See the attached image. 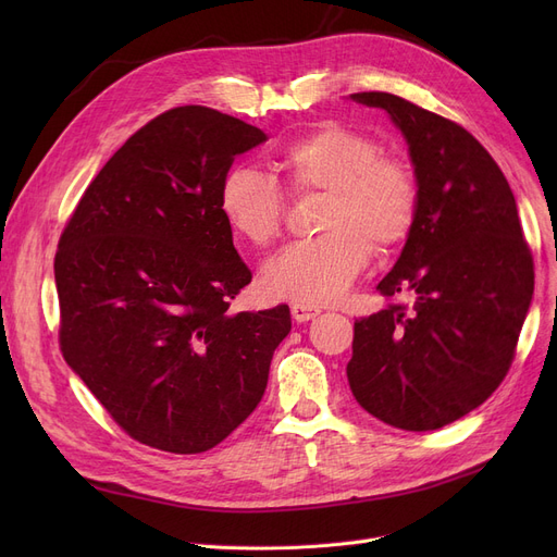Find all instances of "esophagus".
Instances as JSON below:
<instances>
[{
	"instance_id": "obj_1",
	"label": "esophagus",
	"mask_w": 557,
	"mask_h": 557,
	"mask_svg": "<svg viewBox=\"0 0 557 557\" xmlns=\"http://www.w3.org/2000/svg\"><path fill=\"white\" fill-rule=\"evenodd\" d=\"M318 313H320V309L309 307V305H294V307H290V315H294L296 323H309V320H313Z\"/></svg>"
}]
</instances>
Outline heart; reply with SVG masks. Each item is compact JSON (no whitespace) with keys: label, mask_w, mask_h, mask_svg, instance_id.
I'll return each mask as SVG.
<instances>
[{"label":"heart","mask_w":557,"mask_h":557,"mask_svg":"<svg viewBox=\"0 0 557 557\" xmlns=\"http://www.w3.org/2000/svg\"><path fill=\"white\" fill-rule=\"evenodd\" d=\"M290 189L323 191L315 239L275 252L261 269L263 290L296 305H332L363 275L370 252L388 250L411 234L418 183L406 162L379 156V144L355 128L327 124L280 156ZM219 208L227 225L255 246L271 244L284 223L286 200L273 175L252 166L225 173Z\"/></svg>","instance_id":"1"}]
</instances>
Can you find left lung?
<instances>
[{
    "mask_svg": "<svg viewBox=\"0 0 557 557\" xmlns=\"http://www.w3.org/2000/svg\"><path fill=\"white\" fill-rule=\"evenodd\" d=\"M349 99L386 110L401 131L418 216L376 286L413 305L357 320L347 382L370 416L433 431L474 411L504 382L533 300V257L506 175L474 135L388 92Z\"/></svg>",
    "mask_w": 557,
    "mask_h": 557,
    "instance_id": "1",
    "label": "left lung"
}]
</instances>
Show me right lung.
<instances>
[{"instance_id":"add662e5","label":"right lung","mask_w":557,"mask_h":557,"mask_svg":"<svg viewBox=\"0 0 557 557\" xmlns=\"http://www.w3.org/2000/svg\"><path fill=\"white\" fill-rule=\"evenodd\" d=\"M261 141L212 108L162 112L106 162L58 244L63 357L141 445L200 454L225 441L290 332L286 305L227 311L252 273L219 191Z\"/></svg>"}]
</instances>
